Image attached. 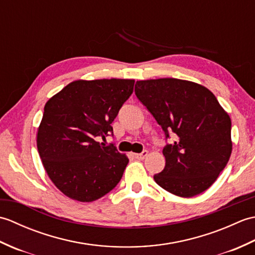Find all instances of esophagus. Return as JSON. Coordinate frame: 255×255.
<instances>
[{"mask_svg":"<svg viewBox=\"0 0 255 255\" xmlns=\"http://www.w3.org/2000/svg\"><path fill=\"white\" fill-rule=\"evenodd\" d=\"M148 154H149V152H148L147 150H145V151H142L141 153H134L133 155H134V158L140 159V160H143L144 158H147Z\"/></svg>","mask_w":255,"mask_h":255,"instance_id":"34e87169","label":"esophagus"}]
</instances>
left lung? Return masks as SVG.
<instances>
[{
    "instance_id": "1",
    "label": "left lung",
    "mask_w": 255,
    "mask_h": 255,
    "mask_svg": "<svg viewBox=\"0 0 255 255\" xmlns=\"http://www.w3.org/2000/svg\"><path fill=\"white\" fill-rule=\"evenodd\" d=\"M134 93L174 141L163 148L165 166L153 176L180 197L205 192L225 169L232 151L231 119L205 86L164 78L137 81Z\"/></svg>"
}]
</instances>
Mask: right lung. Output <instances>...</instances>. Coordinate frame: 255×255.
Here are the masks:
<instances>
[{
    "label": "right lung",
    "instance_id": "right-lung-1",
    "mask_svg": "<svg viewBox=\"0 0 255 255\" xmlns=\"http://www.w3.org/2000/svg\"><path fill=\"white\" fill-rule=\"evenodd\" d=\"M134 80H78L46 103L37 148L51 182L71 199L90 203L110 193L128 164L126 154L96 141L113 132L114 119Z\"/></svg>",
    "mask_w": 255,
    "mask_h": 255
}]
</instances>
